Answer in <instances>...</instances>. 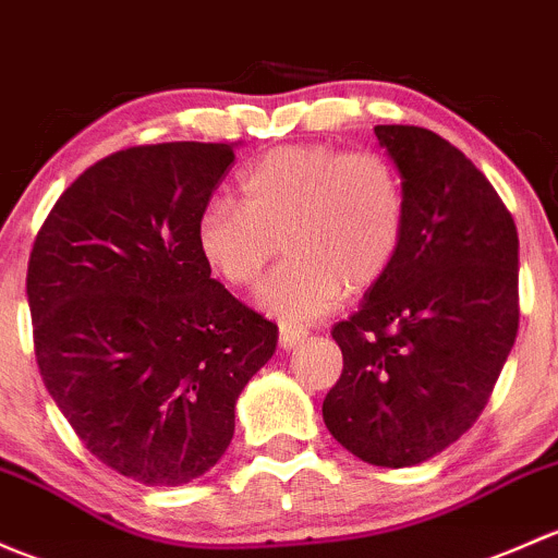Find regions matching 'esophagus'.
Masks as SVG:
<instances>
[{
    "label": "esophagus",
    "mask_w": 558,
    "mask_h": 558,
    "mask_svg": "<svg viewBox=\"0 0 558 558\" xmlns=\"http://www.w3.org/2000/svg\"><path fill=\"white\" fill-rule=\"evenodd\" d=\"M304 337H307V328H302V326H280V348H283V350L296 348L299 342H304Z\"/></svg>",
    "instance_id": "34e87169"
}]
</instances>
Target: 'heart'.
Instances as JSON below:
<instances>
[{"mask_svg":"<svg viewBox=\"0 0 558 558\" xmlns=\"http://www.w3.org/2000/svg\"><path fill=\"white\" fill-rule=\"evenodd\" d=\"M240 195L203 205L197 245L234 289L259 283L283 245L289 259L264 283L262 304L289 324L331 313L344 289H372L407 234V186L379 151L278 146L240 173Z\"/></svg>","mask_w":558,"mask_h":558,"instance_id":"1","label":"heart"}]
</instances>
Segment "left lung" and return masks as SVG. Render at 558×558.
<instances>
[{
	"label": "left lung",
	"instance_id": "1",
	"mask_svg": "<svg viewBox=\"0 0 558 558\" xmlns=\"http://www.w3.org/2000/svg\"><path fill=\"white\" fill-rule=\"evenodd\" d=\"M401 171V251L357 313L331 328L342 374L331 436L363 462L409 468L473 427L519 331V232L484 173L438 133L377 125Z\"/></svg>",
	"mask_w": 558,
	"mask_h": 558
}]
</instances>
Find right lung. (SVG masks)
Returning a JSON list of instances; mask_svg holds the SVG:
<instances>
[{
  "label": "right lung",
  "instance_id": "obj_1",
  "mask_svg": "<svg viewBox=\"0 0 558 558\" xmlns=\"http://www.w3.org/2000/svg\"><path fill=\"white\" fill-rule=\"evenodd\" d=\"M234 144L120 149L80 173L34 238L26 294L47 392L104 465L179 486L219 462L234 401L278 326L234 299L197 216Z\"/></svg>",
  "mask_w": 558,
  "mask_h": 558
}]
</instances>
